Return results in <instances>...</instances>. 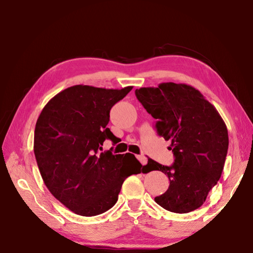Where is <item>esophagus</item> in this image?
I'll use <instances>...</instances> for the list:
<instances>
[{"mask_svg": "<svg viewBox=\"0 0 253 253\" xmlns=\"http://www.w3.org/2000/svg\"><path fill=\"white\" fill-rule=\"evenodd\" d=\"M137 159L140 161V163L142 166H145V165H147V158H146V156H143V155H138L137 156Z\"/></svg>", "mask_w": 253, "mask_h": 253, "instance_id": "1", "label": "esophagus"}]
</instances>
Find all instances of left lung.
Here are the masks:
<instances>
[{
    "instance_id": "1",
    "label": "left lung",
    "mask_w": 253,
    "mask_h": 253,
    "mask_svg": "<svg viewBox=\"0 0 253 253\" xmlns=\"http://www.w3.org/2000/svg\"><path fill=\"white\" fill-rule=\"evenodd\" d=\"M135 94L157 121L158 135L171 142L174 156L171 167L148 159L149 171H161L170 180L156 203L177 214L197 210L224 170L229 143L225 122L199 90L186 84L161 83L137 88Z\"/></svg>"
}]
</instances>
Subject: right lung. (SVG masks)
Returning <instances> with one entry per match:
<instances>
[{
	"label": "right lung",
	"mask_w": 253,
	"mask_h": 253,
	"mask_svg": "<svg viewBox=\"0 0 253 253\" xmlns=\"http://www.w3.org/2000/svg\"><path fill=\"white\" fill-rule=\"evenodd\" d=\"M131 88L70 86L53 96L38 117L34 152L42 180L78 215L96 216L112 209L126 177L140 173L141 163L131 153L100 152L105 139L117 143L106 127L110 111Z\"/></svg>",
	"instance_id": "right-lung-1"
}]
</instances>
